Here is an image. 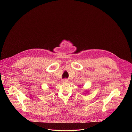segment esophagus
Here are the masks:
<instances>
[{"instance_id": "obj_1", "label": "esophagus", "mask_w": 132, "mask_h": 132, "mask_svg": "<svg viewBox=\"0 0 132 132\" xmlns=\"http://www.w3.org/2000/svg\"><path fill=\"white\" fill-rule=\"evenodd\" d=\"M68 82V79H64L63 80V82H64V83H67V82Z\"/></svg>"}]
</instances>
